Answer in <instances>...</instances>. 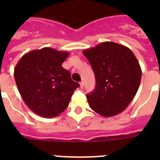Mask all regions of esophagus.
Returning a JSON list of instances; mask_svg holds the SVG:
<instances>
[{"instance_id":"obj_1","label":"esophagus","mask_w":160,"mask_h":160,"mask_svg":"<svg viewBox=\"0 0 160 160\" xmlns=\"http://www.w3.org/2000/svg\"><path fill=\"white\" fill-rule=\"evenodd\" d=\"M84 85H85V84H84V82H83V81H81V82L80 83V89H83V88H84Z\"/></svg>"}]
</instances>
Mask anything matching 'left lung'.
<instances>
[{
    "label": "left lung",
    "mask_w": 160,
    "mask_h": 160,
    "mask_svg": "<svg viewBox=\"0 0 160 160\" xmlns=\"http://www.w3.org/2000/svg\"><path fill=\"white\" fill-rule=\"evenodd\" d=\"M96 80L95 90L86 95L91 109L104 117L126 109L136 95L141 80L139 61L130 49L105 41L83 51Z\"/></svg>",
    "instance_id": "left-lung-1"
}]
</instances>
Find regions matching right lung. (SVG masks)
<instances>
[{
	"label": "right lung",
	"instance_id": "add662e5",
	"mask_svg": "<svg viewBox=\"0 0 160 160\" xmlns=\"http://www.w3.org/2000/svg\"><path fill=\"white\" fill-rule=\"evenodd\" d=\"M69 55L45 47L25 54L16 64L14 77L21 98L40 116L54 118L61 114L80 86L62 67Z\"/></svg>",
	"mask_w": 160,
	"mask_h": 160
}]
</instances>
